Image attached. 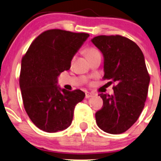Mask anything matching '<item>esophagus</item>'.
Returning a JSON list of instances; mask_svg holds the SVG:
<instances>
[{
	"instance_id": "34e87169",
	"label": "esophagus",
	"mask_w": 161,
	"mask_h": 161,
	"mask_svg": "<svg viewBox=\"0 0 161 161\" xmlns=\"http://www.w3.org/2000/svg\"><path fill=\"white\" fill-rule=\"evenodd\" d=\"M92 96H93V94H92V93H90V92H86V99H89V98H90V97H92Z\"/></svg>"
}]
</instances>
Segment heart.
Instances as JSON below:
<instances>
[{
	"label": "heart",
	"mask_w": 161,
	"mask_h": 161,
	"mask_svg": "<svg viewBox=\"0 0 161 161\" xmlns=\"http://www.w3.org/2000/svg\"><path fill=\"white\" fill-rule=\"evenodd\" d=\"M84 53H85L86 57L88 59H90V58H93V57L97 56V55L100 54V51L95 47L86 48V49L84 50Z\"/></svg>",
	"instance_id": "obj_1"
}]
</instances>
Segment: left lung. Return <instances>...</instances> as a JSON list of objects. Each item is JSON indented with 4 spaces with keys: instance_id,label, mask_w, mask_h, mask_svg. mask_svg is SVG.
Here are the masks:
<instances>
[{
    "instance_id": "obj_1",
    "label": "left lung",
    "mask_w": 161,
    "mask_h": 161,
    "mask_svg": "<svg viewBox=\"0 0 161 161\" xmlns=\"http://www.w3.org/2000/svg\"><path fill=\"white\" fill-rule=\"evenodd\" d=\"M92 42L104 58L103 79L116 83L113 95L100 94L103 104L96 121L105 132L121 134L137 121L147 100L150 77L143 53L135 42L120 35L98 36Z\"/></svg>"
}]
</instances>
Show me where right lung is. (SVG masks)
<instances>
[{
  "instance_id": "1",
  "label": "right lung",
  "mask_w": 161,
  "mask_h": 161,
  "mask_svg": "<svg viewBox=\"0 0 161 161\" xmlns=\"http://www.w3.org/2000/svg\"><path fill=\"white\" fill-rule=\"evenodd\" d=\"M90 36L62 30L44 31L32 41L22 59L19 85L24 108L41 130L57 132L70 126L75 105L85 93L58 86V77Z\"/></svg>"
}]
</instances>
